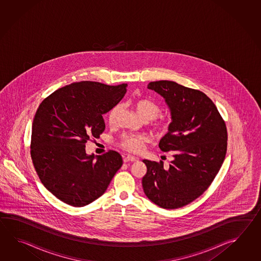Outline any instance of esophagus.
Segmentation results:
<instances>
[{"label": "esophagus", "instance_id": "1", "mask_svg": "<svg viewBox=\"0 0 261 261\" xmlns=\"http://www.w3.org/2000/svg\"><path fill=\"white\" fill-rule=\"evenodd\" d=\"M138 160L137 158H135V156H133V155H126V156H124V159H123V161L124 162H128V161H136Z\"/></svg>", "mask_w": 261, "mask_h": 261}]
</instances>
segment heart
Returning a JSON list of instances; mask_svg holds the SVG:
<instances>
[{
  "mask_svg": "<svg viewBox=\"0 0 261 261\" xmlns=\"http://www.w3.org/2000/svg\"><path fill=\"white\" fill-rule=\"evenodd\" d=\"M122 109V106L117 103L113 106L107 114V122L113 126L117 122V116ZM135 109L139 117L144 121L152 120L151 127L158 135H165L171 128V120L165 117H156L161 114V107L153 100L143 99L135 102ZM149 141L148 137L144 134H124L120 141L119 146L130 153H140L144 148V145Z\"/></svg>",
  "mask_w": 261,
  "mask_h": 261,
  "instance_id": "b5f03b06",
  "label": "heart"
}]
</instances>
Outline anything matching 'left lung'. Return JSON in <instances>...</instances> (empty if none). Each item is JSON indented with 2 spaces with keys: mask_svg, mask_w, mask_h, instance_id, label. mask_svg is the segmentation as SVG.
<instances>
[{
  "mask_svg": "<svg viewBox=\"0 0 261 261\" xmlns=\"http://www.w3.org/2000/svg\"><path fill=\"white\" fill-rule=\"evenodd\" d=\"M171 110V128L159 146L172 154L169 166L144 160L147 172L144 194L164 209L189 204L203 194L221 168L227 153V127L213 100L198 89L173 81L150 82Z\"/></svg>",
  "mask_w": 261,
  "mask_h": 261,
  "instance_id": "left-lung-1",
  "label": "left lung"
}]
</instances>
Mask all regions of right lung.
<instances>
[{
  "instance_id": "right-lung-1",
  "label": "right lung",
  "mask_w": 261,
  "mask_h": 261,
  "mask_svg": "<svg viewBox=\"0 0 261 261\" xmlns=\"http://www.w3.org/2000/svg\"><path fill=\"white\" fill-rule=\"evenodd\" d=\"M127 84L109 86L82 81L57 89L34 116L31 156L45 189L69 205H88L106 192L123 164L109 150L87 155L89 138L106 128L102 115L122 100Z\"/></svg>"
}]
</instances>
